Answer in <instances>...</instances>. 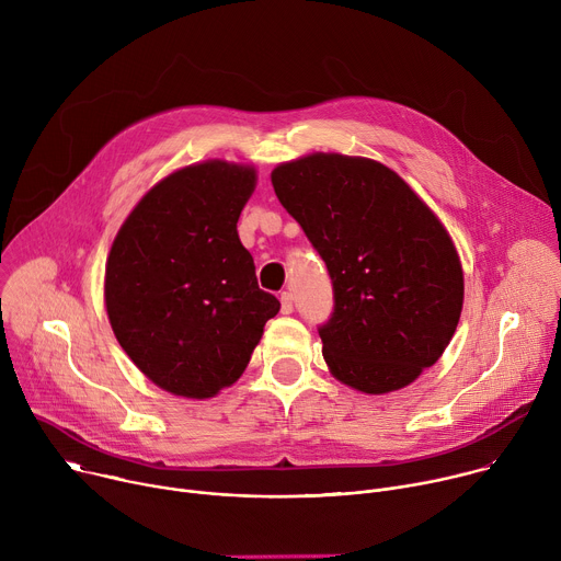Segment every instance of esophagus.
Listing matches in <instances>:
<instances>
[{"label":"esophagus","instance_id":"obj_1","mask_svg":"<svg viewBox=\"0 0 561 561\" xmlns=\"http://www.w3.org/2000/svg\"><path fill=\"white\" fill-rule=\"evenodd\" d=\"M279 301H282V312H284V314H290V312H293V293L284 290V293L279 295Z\"/></svg>","mask_w":561,"mask_h":561}]
</instances>
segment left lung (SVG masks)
I'll return each instance as SVG.
<instances>
[{
  "mask_svg": "<svg viewBox=\"0 0 561 561\" xmlns=\"http://www.w3.org/2000/svg\"><path fill=\"white\" fill-rule=\"evenodd\" d=\"M271 182L333 282V314L317 329L331 373L368 394L415 381L446 351L463 304L442 221L366 157L312 152L279 164Z\"/></svg>",
  "mask_w": 561,
  "mask_h": 561,
  "instance_id": "left-lung-1",
  "label": "left lung"
}]
</instances>
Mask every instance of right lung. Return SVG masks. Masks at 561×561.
I'll return each instance as SVG.
<instances>
[{
	"label": "right lung",
	"mask_w": 561,
	"mask_h": 561,
	"mask_svg": "<svg viewBox=\"0 0 561 561\" xmlns=\"http://www.w3.org/2000/svg\"><path fill=\"white\" fill-rule=\"evenodd\" d=\"M255 184L253 167L224 159L180 169L139 199L108 253L113 333L173 394L206 399L234 383L279 312L237 234Z\"/></svg>",
	"instance_id": "add662e5"
}]
</instances>
